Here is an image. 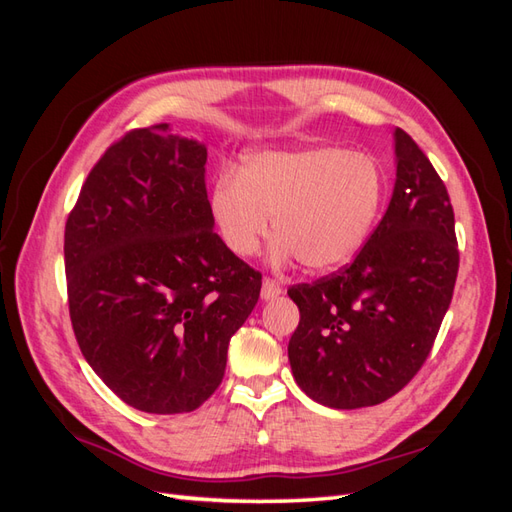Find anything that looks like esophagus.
Masks as SVG:
<instances>
[{
    "label": "esophagus",
    "instance_id": "esophagus-1",
    "mask_svg": "<svg viewBox=\"0 0 512 512\" xmlns=\"http://www.w3.org/2000/svg\"><path fill=\"white\" fill-rule=\"evenodd\" d=\"M281 286L277 284V281H273V279H264V284H262V299L264 301H273V299H277L279 295H281Z\"/></svg>",
    "mask_w": 512,
    "mask_h": 512
}]
</instances>
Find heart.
<instances>
[{
    "label": "heart",
    "instance_id": "heart-1",
    "mask_svg": "<svg viewBox=\"0 0 512 512\" xmlns=\"http://www.w3.org/2000/svg\"><path fill=\"white\" fill-rule=\"evenodd\" d=\"M387 176L380 162L343 147L264 149L237 176L217 178L209 213L224 246L250 257L270 231V262L299 259L310 273H334L361 253L383 213Z\"/></svg>",
    "mask_w": 512,
    "mask_h": 512
}]
</instances>
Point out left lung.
Listing matches in <instances>:
<instances>
[{
    "label": "left lung",
    "instance_id": "8db88e82",
    "mask_svg": "<svg viewBox=\"0 0 512 512\" xmlns=\"http://www.w3.org/2000/svg\"><path fill=\"white\" fill-rule=\"evenodd\" d=\"M396 182L383 220L339 275L288 290L297 385L332 409L380 405L427 361L458 277L447 187L409 134L394 132Z\"/></svg>",
    "mask_w": 512,
    "mask_h": 512
}]
</instances>
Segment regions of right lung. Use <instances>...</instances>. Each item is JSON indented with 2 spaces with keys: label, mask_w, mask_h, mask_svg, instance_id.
Instances as JSON below:
<instances>
[{
  "label": "right lung",
  "mask_w": 512,
  "mask_h": 512,
  "mask_svg": "<svg viewBox=\"0 0 512 512\" xmlns=\"http://www.w3.org/2000/svg\"><path fill=\"white\" fill-rule=\"evenodd\" d=\"M206 145L156 125L105 151L65 224L72 328L129 407L198 409L222 383L231 336L262 275L213 231Z\"/></svg>",
  "instance_id": "add662e5"
}]
</instances>
